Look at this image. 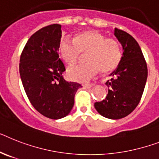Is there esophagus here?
Masks as SVG:
<instances>
[{
    "label": "esophagus",
    "mask_w": 159,
    "mask_h": 159,
    "mask_svg": "<svg viewBox=\"0 0 159 159\" xmlns=\"http://www.w3.org/2000/svg\"><path fill=\"white\" fill-rule=\"evenodd\" d=\"M83 86L84 88H87V89H89V88H92L93 86V84H83Z\"/></svg>",
    "instance_id": "1"
}]
</instances>
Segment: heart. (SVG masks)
Segmentation results:
<instances>
[{"instance_id":"obj_1","label":"heart","mask_w":159,"mask_h":159,"mask_svg":"<svg viewBox=\"0 0 159 159\" xmlns=\"http://www.w3.org/2000/svg\"><path fill=\"white\" fill-rule=\"evenodd\" d=\"M59 53L69 65H73L86 54L84 64L73 66L67 69V75L71 80L88 82L102 70L111 73L117 69L122 58L121 48L118 41L96 30H86L77 33L73 40L61 39Z\"/></svg>"}]
</instances>
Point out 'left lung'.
Instances as JSON below:
<instances>
[{"label": "left lung", "mask_w": 159, "mask_h": 159, "mask_svg": "<svg viewBox=\"0 0 159 159\" xmlns=\"http://www.w3.org/2000/svg\"><path fill=\"white\" fill-rule=\"evenodd\" d=\"M115 35L123 46V56L117 69L106 83L108 94L94 107L107 119H119L134 111L142 97L148 69L141 47L132 35L115 28Z\"/></svg>", "instance_id": "left-lung-1"}]
</instances>
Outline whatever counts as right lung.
I'll list each match as a JSON object with an SVG mask.
<instances>
[{
    "label": "right lung",
    "instance_id": "1",
    "mask_svg": "<svg viewBox=\"0 0 159 159\" xmlns=\"http://www.w3.org/2000/svg\"><path fill=\"white\" fill-rule=\"evenodd\" d=\"M60 24L44 27L27 40L20 57L19 73L27 98L34 108L47 118L59 119L69 115L81 84L67 82L59 58Z\"/></svg>",
    "mask_w": 159,
    "mask_h": 159
}]
</instances>
